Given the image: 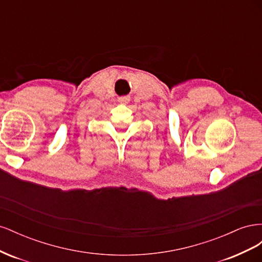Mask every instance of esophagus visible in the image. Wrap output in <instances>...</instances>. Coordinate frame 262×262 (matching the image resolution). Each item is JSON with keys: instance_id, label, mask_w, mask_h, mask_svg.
Masks as SVG:
<instances>
[{"instance_id": "obj_1", "label": "esophagus", "mask_w": 262, "mask_h": 262, "mask_svg": "<svg viewBox=\"0 0 262 262\" xmlns=\"http://www.w3.org/2000/svg\"><path fill=\"white\" fill-rule=\"evenodd\" d=\"M118 100H119V102H120V104L125 105V104H128V102L130 101V96H123V97L119 98Z\"/></svg>"}]
</instances>
